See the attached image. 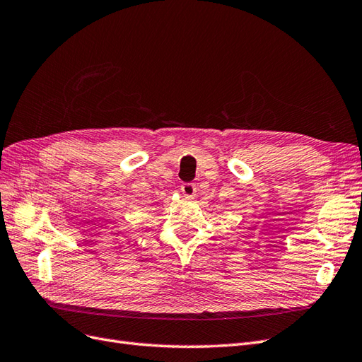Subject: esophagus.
<instances>
[{
	"label": "esophagus",
	"instance_id": "obj_1",
	"mask_svg": "<svg viewBox=\"0 0 362 362\" xmlns=\"http://www.w3.org/2000/svg\"><path fill=\"white\" fill-rule=\"evenodd\" d=\"M181 193L185 196L187 199H193L196 196V185L193 182H184L181 185Z\"/></svg>",
	"mask_w": 362,
	"mask_h": 362
}]
</instances>
